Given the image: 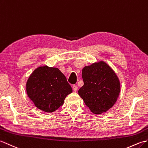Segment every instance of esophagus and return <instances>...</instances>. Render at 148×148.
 Wrapping results in <instances>:
<instances>
[{
	"label": "esophagus",
	"instance_id": "esophagus-1",
	"mask_svg": "<svg viewBox=\"0 0 148 148\" xmlns=\"http://www.w3.org/2000/svg\"><path fill=\"white\" fill-rule=\"evenodd\" d=\"M77 86L76 85H74L73 86V91H75V92H76L77 91Z\"/></svg>",
	"mask_w": 148,
	"mask_h": 148
}]
</instances>
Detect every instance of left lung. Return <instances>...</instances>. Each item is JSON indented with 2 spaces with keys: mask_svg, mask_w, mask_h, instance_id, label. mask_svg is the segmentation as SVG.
<instances>
[{
  "mask_svg": "<svg viewBox=\"0 0 148 148\" xmlns=\"http://www.w3.org/2000/svg\"><path fill=\"white\" fill-rule=\"evenodd\" d=\"M84 85L78 93L95 114L106 112L114 105L121 91L117 75L103 61L85 66L82 71Z\"/></svg>",
  "mask_w": 148,
  "mask_h": 148,
  "instance_id": "1",
  "label": "left lung"
}]
</instances>
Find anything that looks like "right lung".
<instances>
[{
    "instance_id": "obj_1",
    "label": "right lung",
    "mask_w": 148,
    "mask_h": 148,
    "mask_svg": "<svg viewBox=\"0 0 148 148\" xmlns=\"http://www.w3.org/2000/svg\"><path fill=\"white\" fill-rule=\"evenodd\" d=\"M26 92L36 107L45 112H53L64 104L73 92L66 76L56 67H39L30 75Z\"/></svg>"
}]
</instances>
